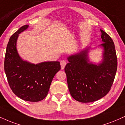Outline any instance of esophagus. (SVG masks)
Wrapping results in <instances>:
<instances>
[{"label":"esophagus","mask_w":125,"mask_h":125,"mask_svg":"<svg viewBox=\"0 0 125 125\" xmlns=\"http://www.w3.org/2000/svg\"><path fill=\"white\" fill-rule=\"evenodd\" d=\"M60 63H61L62 69H63L64 68V67H65V66L66 65V62L64 61H61L60 62Z\"/></svg>","instance_id":"esophagus-1"}]
</instances>
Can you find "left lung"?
<instances>
[{
	"label": "left lung",
	"instance_id": "1",
	"mask_svg": "<svg viewBox=\"0 0 125 125\" xmlns=\"http://www.w3.org/2000/svg\"><path fill=\"white\" fill-rule=\"evenodd\" d=\"M104 48L103 61L96 65L88 63V49L69 56L66 65L68 88L72 97L80 103H91L105 96L110 91L118 66L113 40L100 30Z\"/></svg>",
	"mask_w": 125,
	"mask_h": 125
}]
</instances>
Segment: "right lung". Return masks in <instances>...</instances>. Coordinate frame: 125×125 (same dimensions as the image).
<instances>
[{
	"label": "right lung",
	"mask_w": 125,
	"mask_h": 125,
	"mask_svg": "<svg viewBox=\"0 0 125 125\" xmlns=\"http://www.w3.org/2000/svg\"><path fill=\"white\" fill-rule=\"evenodd\" d=\"M28 27L25 25L11 36L7 43L4 67L12 91L20 98L38 102L47 95L52 79L61 70L59 62H45L35 64L22 61L16 49L18 36Z\"/></svg>",
	"instance_id": "add662e5"
}]
</instances>
